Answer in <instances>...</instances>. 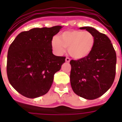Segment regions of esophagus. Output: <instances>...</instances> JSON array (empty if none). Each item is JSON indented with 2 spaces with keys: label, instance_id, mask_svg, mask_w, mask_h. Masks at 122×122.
I'll return each instance as SVG.
<instances>
[{
  "label": "esophagus",
  "instance_id": "obj_1",
  "mask_svg": "<svg viewBox=\"0 0 122 122\" xmlns=\"http://www.w3.org/2000/svg\"><path fill=\"white\" fill-rule=\"evenodd\" d=\"M65 61H66V63H69L70 61V58L68 57H66V59H65Z\"/></svg>",
  "mask_w": 122,
  "mask_h": 122
}]
</instances>
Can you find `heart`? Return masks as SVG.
<instances>
[{
  "mask_svg": "<svg viewBox=\"0 0 122 122\" xmlns=\"http://www.w3.org/2000/svg\"><path fill=\"white\" fill-rule=\"evenodd\" d=\"M52 47L57 55H61L68 48L69 54L75 59H80L90 55L95 45V38L89 31L70 30L64 31L58 38L54 37Z\"/></svg>",
  "mask_w": 122,
  "mask_h": 122,
  "instance_id": "obj_1",
  "label": "heart"
}]
</instances>
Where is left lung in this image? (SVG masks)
<instances>
[{"instance_id": "obj_1", "label": "left lung", "mask_w": 122, "mask_h": 122, "mask_svg": "<svg viewBox=\"0 0 122 122\" xmlns=\"http://www.w3.org/2000/svg\"><path fill=\"white\" fill-rule=\"evenodd\" d=\"M93 34L92 51L83 59L70 61V82L76 95L86 99H95L104 94L113 83L117 55L110 39L90 26L80 28Z\"/></svg>"}]
</instances>
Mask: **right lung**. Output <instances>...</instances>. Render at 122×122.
Instances as JSON below:
<instances>
[{
  "mask_svg": "<svg viewBox=\"0 0 122 122\" xmlns=\"http://www.w3.org/2000/svg\"><path fill=\"white\" fill-rule=\"evenodd\" d=\"M61 26L35 28L22 31L9 48L7 75L16 91L28 98H35L49 91L54 75L66 57L52 54L51 42Z\"/></svg>",
  "mask_w": 122,
  "mask_h": 122,
  "instance_id": "add662e5",
  "label": "right lung"
}]
</instances>
